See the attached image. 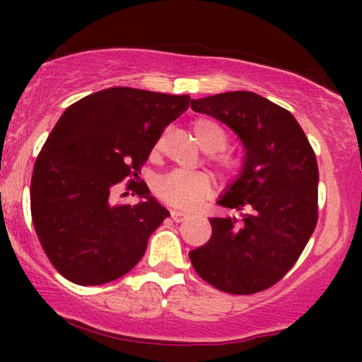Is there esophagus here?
I'll list each match as a JSON object with an SVG mask.
<instances>
[{
    "label": "esophagus",
    "instance_id": "esophagus-1",
    "mask_svg": "<svg viewBox=\"0 0 362 362\" xmlns=\"http://www.w3.org/2000/svg\"><path fill=\"white\" fill-rule=\"evenodd\" d=\"M172 218L173 221H184V219L187 218V214L184 213V211H172Z\"/></svg>",
    "mask_w": 362,
    "mask_h": 362
}]
</instances>
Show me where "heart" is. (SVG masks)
I'll use <instances>...</instances> for the list:
<instances>
[{
    "mask_svg": "<svg viewBox=\"0 0 362 362\" xmlns=\"http://www.w3.org/2000/svg\"><path fill=\"white\" fill-rule=\"evenodd\" d=\"M194 134L197 143L221 172L233 175L240 170V160L231 153L224 151L230 141L228 129L213 117H201L194 122ZM160 148V143L155 149ZM214 190V180L204 172H173L161 178L156 184V195L165 204L182 209H190L204 201Z\"/></svg>",
    "mask_w": 362,
    "mask_h": 362,
    "instance_id": "1",
    "label": "heart"
}]
</instances>
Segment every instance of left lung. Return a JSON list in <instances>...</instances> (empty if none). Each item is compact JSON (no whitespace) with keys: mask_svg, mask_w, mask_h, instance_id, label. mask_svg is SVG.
Instances as JSON below:
<instances>
[{"mask_svg":"<svg viewBox=\"0 0 362 362\" xmlns=\"http://www.w3.org/2000/svg\"><path fill=\"white\" fill-rule=\"evenodd\" d=\"M221 120L245 146L240 177L218 201L242 218H211V240L189 253L207 284L253 294L279 282L300 259L318 221V165L293 114L252 91L190 102Z\"/></svg>","mask_w":362,"mask_h":362,"instance_id":"8db88e82","label":"left lung"}]
</instances>
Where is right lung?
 I'll list each match as a JSON object with an SVG mask.
<instances>
[{
	"label": "right lung",
	"mask_w": 362,
	"mask_h": 362,
	"mask_svg": "<svg viewBox=\"0 0 362 362\" xmlns=\"http://www.w3.org/2000/svg\"><path fill=\"white\" fill-rule=\"evenodd\" d=\"M189 95L127 86L69 105L37 156L30 182L32 221L56 271L80 286L122 277L143 259L153 231L170 213L138 184L161 132L189 109ZM144 201L120 205L117 185Z\"/></svg>",
	"instance_id": "right-lung-1"
}]
</instances>
